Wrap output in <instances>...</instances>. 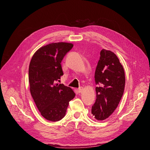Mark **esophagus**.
Instances as JSON below:
<instances>
[{
	"mask_svg": "<svg viewBox=\"0 0 150 150\" xmlns=\"http://www.w3.org/2000/svg\"><path fill=\"white\" fill-rule=\"evenodd\" d=\"M83 87H81V88H78V89H77V91H78V93H81V92H83Z\"/></svg>",
	"mask_w": 150,
	"mask_h": 150,
	"instance_id": "obj_1",
	"label": "esophagus"
}]
</instances>
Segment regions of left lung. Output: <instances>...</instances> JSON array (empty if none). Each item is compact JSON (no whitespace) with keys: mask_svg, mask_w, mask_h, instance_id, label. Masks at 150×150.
Segmentation results:
<instances>
[{"mask_svg":"<svg viewBox=\"0 0 150 150\" xmlns=\"http://www.w3.org/2000/svg\"><path fill=\"white\" fill-rule=\"evenodd\" d=\"M97 87L96 100L92 107V114L96 119L103 120L111 115L123 96L125 71L117 55L112 52L102 49L95 72Z\"/></svg>","mask_w":150,"mask_h":150,"instance_id":"left-lung-1","label":"left lung"}]
</instances>
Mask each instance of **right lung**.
<instances>
[{
  "mask_svg": "<svg viewBox=\"0 0 150 150\" xmlns=\"http://www.w3.org/2000/svg\"><path fill=\"white\" fill-rule=\"evenodd\" d=\"M72 43H51L39 48L33 55L28 69L30 91L42 116L57 122L66 115L69 101L75 93L69 87L58 84L63 72L61 62L73 47Z\"/></svg>",
  "mask_w": 150,
  "mask_h": 150,
  "instance_id": "1",
  "label": "right lung"
}]
</instances>
